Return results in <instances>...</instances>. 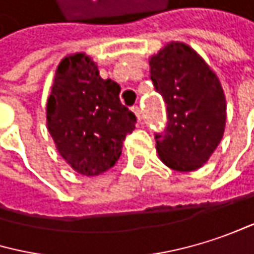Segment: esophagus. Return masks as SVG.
<instances>
[{
	"mask_svg": "<svg viewBox=\"0 0 254 254\" xmlns=\"http://www.w3.org/2000/svg\"><path fill=\"white\" fill-rule=\"evenodd\" d=\"M131 110H132V113L137 116V120H138V123H141V108H140L138 105H134Z\"/></svg>",
	"mask_w": 254,
	"mask_h": 254,
	"instance_id": "1",
	"label": "esophagus"
}]
</instances>
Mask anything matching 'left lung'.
<instances>
[{
    "instance_id": "1",
    "label": "left lung",
    "mask_w": 254,
    "mask_h": 254,
    "mask_svg": "<svg viewBox=\"0 0 254 254\" xmlns=\"http://www.w3.org/2000/svg\"><path fill=\"white\" fill-rule=\"evenodd\" d=\"M150 78L164 96L168 125L156 150L171 170L201 168L217 149L226 125V98L217 74L188 44L171 41L150 56Z\"/></svg>"
}]
</instances>
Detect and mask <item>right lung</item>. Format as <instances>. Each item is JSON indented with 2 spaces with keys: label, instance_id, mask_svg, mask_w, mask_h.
<instances>
[{
  "label": "right lung",
  "instance_id": "1",
  "mask_svg": "<svg viewBox=\"0 0 254 254\" xmlns=\"http://www.w3.org/2000/svg\"><path fill=\"white\" fill-rule=\"evenodd\" d=\"M120 86L101 78L86 53L65 56L46 107L47 129L59 155L78 174L95 177L117 162L137 117L119 99Z\"/></svg>",
  "mask_w": 254,
  "mask_h": 254
}]
</instances>
